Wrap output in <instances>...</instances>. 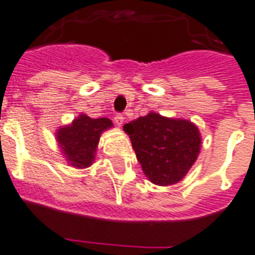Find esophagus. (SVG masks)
I'll return each mask as SVG.
<instances>
[{"label":"esophagus","mask_w":255,"mask_h":255,"mask_svg":"<svg viewBox=\"0 0 255 255\" xmlns=\"http://www.w3.org/2000/svg\"><path fill=\"white\" fill-rule=\"evenodd\" d=\"M115 123H116V126H123V123H124V116H123L122 113H118L116 116H115Z\"/></svg>","instance_id":"obj_1"}]
</instances>
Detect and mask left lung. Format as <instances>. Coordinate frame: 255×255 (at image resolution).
<instances>
[{"mask_svg": "<svg viewBox=\"0 0 255 255\" xmlns=\"http://www.w3.org/2000/svg\"><path fill=\"white\" fill-rule=\"evenodd\" d=\"M123 128L144 174L155 185L177 184L197 159L201 137L199 128L188 120L150 112Z\"/></svg>", "mask_w": 255, "mask_h": 255, "instance_id": "1", "label": "left lung"}]
</instances>
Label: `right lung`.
I'll return each instance as SVG.
<instances>
[{"mask_svg":"<svg viewBox=\"0 0 255 255\" xmlns=\"http://www.w3.org/2000/svg\"><path fill=\"white\" fill-rule=\"evenodd\" d=\"M112 126L107 118L92 119L80 115L70 126L60 127L56 131V140L70 165L77 169L89 167L94 161L100 135Z\"/></svg>","mask_w":255,"mask_h":255,"instance_id":"obj_1","label":"right lung"}]
</instances>
